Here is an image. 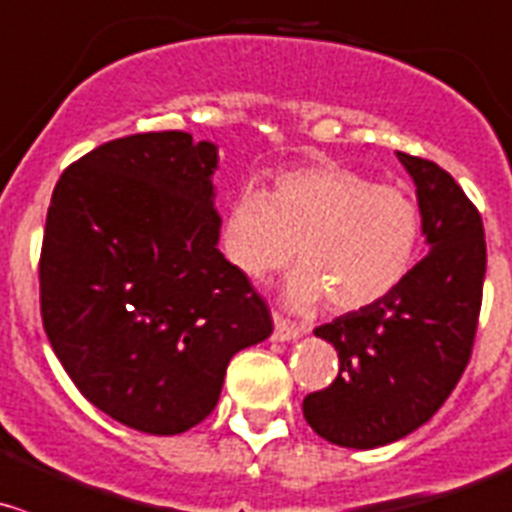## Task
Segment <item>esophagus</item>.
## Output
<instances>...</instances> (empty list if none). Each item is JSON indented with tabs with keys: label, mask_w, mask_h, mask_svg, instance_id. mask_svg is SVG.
<instances>
[{
	"label": "esophagus",
	"mask_w": 512,
	"mask_h": 512,
	"mask_svg": "<svg viewBox=\"0 0 512 512\" xmlns=\"http://www.w3.org/2000/svg\"><path fill=\"white\" fill-rule=\"evenodd\" d=\"M302 330H305V327L295 325V322L285 320L280 312H275V332H272V337H275V340H280V342L295 340L297 335H302Z\"/></svg>",
	"instance_id": "1"
}]
</instances>
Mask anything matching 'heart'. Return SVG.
<instances>
[{
    "label": "heart",
    "instance_id": "heart-1",
    "mask_svg": "<svg viewBox=\"0 0 512 512\" xmlns=\"http://www.w3.org/2000/svg\"><path fill=\"white\" fill-rule=\"evenodd\" d=\"M418 245V202L335 162L280 172L270 195L247 187L225 225L227 257L242 275L265 280L285 270L297 247L302 270L287 300L312 307L327 297L340 312L388 297L413 270Z\"/></svg>",
    "mask_w": 512,
    "mask_h": 512
}]
</instances>
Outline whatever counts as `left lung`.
I'll return each mask as SVG.
<instances>
[{
    "label": "left lung",
    "instance_id": "8db88e82",
    "mask_svg": "<svg viewBox=\"0 0 512 512\" xmlns=\"http://www.w3.org/2000/svg\"><path fill=\"white\" fill-rule=\"evenodd\" d=\"M418 185L430 252L380 302L315 335L332 342L340 370L302 400L320 438L342 448H377L428 423L465 372L478 332L485 232L463 187L435 162L398 152Z\"/></svg>",
    "mask_w": 512,
    "mask_h": 512
}]
</instances>
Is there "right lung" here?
<instances>
[{
	"label": "right lung",
	"instance_id": "obj_1",
	"mask_svg": "<svg viewBox=\"0 0 512 512\" xmlns=\"http://www.w3.org/2000/svg\"><path fill=\"white\" fill-rule=\"evenodd\" d=\"M217 152L187 132L104 142L52 192L39 310L79 393L150 435L195 428L227 362L272 332L250 277L217 250Z\"/></svg>",
	"mask_w": 512,
	"mask_h": 512
}]
</instances>
